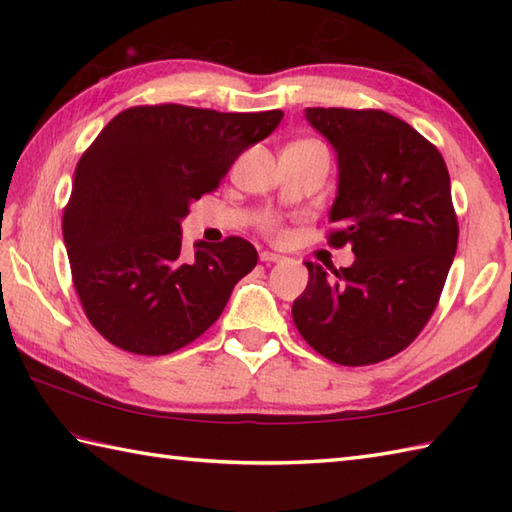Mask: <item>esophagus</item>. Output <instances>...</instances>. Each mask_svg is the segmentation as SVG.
I'll use <instances>...</instances> for the list:
<instances>
[{"instance_id":"1","label":"esophagus","mask_w":512,"mask_h":512,"mask_svg":"<svg viewBox=\"0 0 512 512\" xmlns=\"http://www.w3.org/2000/svg\"><path fill=\"white\" fill-rule=\"evenodd\" d=\"M259 259H262V262H268V264H277L284 257L277 255V253H270V250H264V253H259Z\"/></svg>"}]
</instances>
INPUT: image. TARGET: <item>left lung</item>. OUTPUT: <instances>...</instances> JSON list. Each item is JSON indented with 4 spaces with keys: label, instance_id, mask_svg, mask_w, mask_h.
Here are the masks:
<instances>
[{
    "label": "left lung",
    "instance_id": "left-lung-1",
    "mask_svg": "<svg viewBox=\"0 0 512 512\" xmlns=\"http://www.w3.org/2000/svg\"><path fill=\"white\" fill-rule=\"evenodd\" d=\"M306 121L336 154L330 222L334 246L354 264L306 262V290L292 303L303 339L339 365H372L416 339L436 310L458 248V217L440 151L380 110L308 107Z\"/></svg>",
    "mask_w": 512,
    "mask_h": 512
}]
</instances>
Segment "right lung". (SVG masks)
I'll list each match as a JSON object with an SVG mask.
<instances>
[{
	"instance_id": "1",
	"label": "right lung",
	"mask_w": 512,
	"mask_h": 512,
	"mask_svg": "<svg viewBox=\"0 0 512 512\" xmlns=\"http://www.w3.org/2000/svg\"><path fill=\"white\" fill-rule=\"evenodd\" d=\"M281 116L129 107L81 156L63 242L83 310L112 345L171 354L220 317L237 281L255 268L257 250L242 237L200 239L187 259L182 220L242 151L275 132Z\"/></svg>"
}]
</instances>
